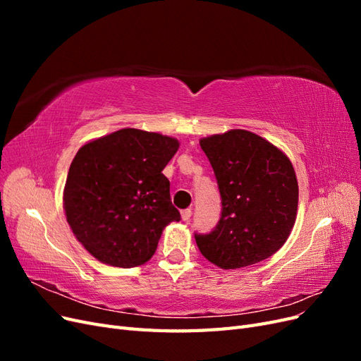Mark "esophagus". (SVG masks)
I'll use <instances>...</instances> for the list:
<instances>
[{
  "label": "esophagus",
  "instance_id": "1",
  "mask_svg": "<svg viewBox=\"0 0 361 361\" xmlns=\"http://www.w3.org/2000/svg\"><path fill=\"white\" fill-rule=\"evenodd\" d=\"M191 215H192V211H191V209H183V211L180 212V216H182L183 221H190Z\"/></svg>",
  "mask_w": 361,
  "mask_h": 361
}]
</instances>
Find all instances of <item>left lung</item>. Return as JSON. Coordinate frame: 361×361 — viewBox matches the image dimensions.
<instances>
[{
  "label": "left lung",
  "mask_w": 361,
  "mask_h": 361,
  "mask_svg": "<svg viewBox=\"0 0 361 361\" xmlns=\"http://www.w3.org/2000/svg\"><path fill=\"white\" fill-rule=\"evenodd\" d=\"M221 195V216L209 233H195L200 253L216 267L257 264L286 243L297 218L298 182L280 149L250 130L200 140Z\"/></svg>",
  "instance_id": "8db88e82"
}]
</instances>
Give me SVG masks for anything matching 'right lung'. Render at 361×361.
<instances>
[{
    "label": "right lung",
    "instance_id": "add662e5",
    "mask_svg": "<svg viewBox=\"0 0 361 361\" xmlns=\"http://www.w3.org/2000/svg\"><path fill=\"white\" fill-rule=\"evenodd\" d=\"M178 149L171 137L126 128L78 150L63 206L73 235L92 256L133 268L155 255L164 227L180 220L162 174Z\"/></svg>",
    "mask_w": 361,
    "mask_h": 361
}]
</instances>
